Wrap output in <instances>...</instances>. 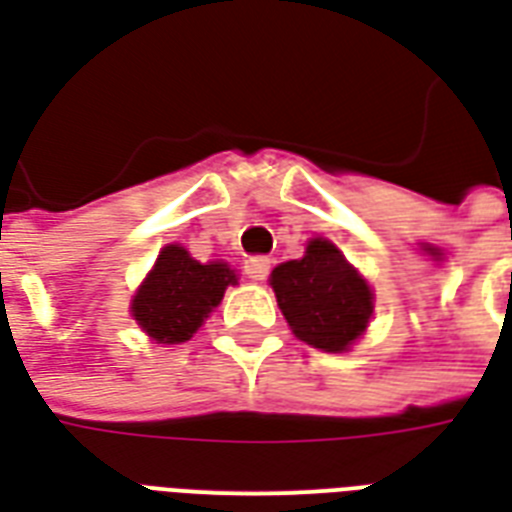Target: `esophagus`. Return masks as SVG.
<instances>
[{
    "label": "esophagus",
    "mask_w": 512,
    "mask_h": 512,
    "mask_svg": "<svg viewBox=\"0 0 512 512\" xmlns=\"http://www.w3.org/2000/svg\"><path fill=\"white\" fill-rule=\"evenodd\" d=\"M246 277L255 279V282H263V279L268 277V271H271V260H268L266 255H257V257H249L246 260Z\"/></svg>",
    "instance_id": "obj_1"
}]
</instances>
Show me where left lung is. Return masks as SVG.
I'll use <instances>...</instances> for the list:
<instances>
[{
	"label": "left lung",
	"mask_w": 512,
	"mask_h": 512,
	"mask_svg": "<svg viewBox=\"0 0 512 512\" xmlns=\"http://www.w3.org/2000/svg\"><path fill=\"white\" fill-rule=\"evenodd\" d=\"M271 288L293 334L321 351H345L365 332L373 293L340 249L323 238L307 244V255L274 268Z\"/></svg>",
	"instance_id": "1"
}]
</instances>
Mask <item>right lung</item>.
Returning <instances> with one entry per match:
<instances>
[{"instance_id":"add662e5","label":"right lung","mask_w":512,"mask_h":512,"mask_svg":"<svg viewBox=\"0 0 512 512\" xmlns=\"http://www.w3.org/2000/svg\"><path fill=\"white\" fill-rule=\"evenodd\" d=\"M233 282L235 274L224 263L202 266L183 246L169 244L134 296L131 315L156 343H186Z\"/></svg>"}]
</instances>
